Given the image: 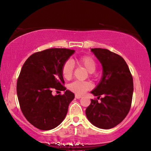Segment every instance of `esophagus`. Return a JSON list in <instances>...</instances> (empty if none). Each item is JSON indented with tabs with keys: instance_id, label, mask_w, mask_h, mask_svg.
Masks as SVG:
<instances>
[{
	"instance_id": "obj_1",
	"label": "esophagus",
	"mask_w": 151,
	"mask_h": 151,
	"mask_svg": "<svg viewBox=\"0 0 151 151\" xmlns=\"http://www.w3.org/2000/svg\"><path fill=\"white\" fill-rule=\"evenodd\" d=\"M75 98L77 99H80L81 98H82V96L81 95H78V94H76L75 95Z\"/></svg>"
}]
</instances>
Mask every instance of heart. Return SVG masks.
Masks as SVG:
<instances>
[{
    "label": "heart",
    "instance_id": "1",
    "mask_svg": "<svg viewBox=\"0 0 151 151\" xmlns=\"http://www.w3.org/2000/svg\"><path fill=\"white\" fill-rule=\"evenodd\" d=\"M74 62L78 64L79 66L84 67L89 73H93L97 67V63H96L95 60L91 56H83L74 60ZM62 73L63 76L65 79L69 80L71 78L73 73V64L71 61H67L63 64L62 69ZM69 88L70 90L76 93L82 94L91 88V84L88 82L75 81L70 84Z\"/></svg>",
    "mask_w": 151,
    "mask_h": 151
}]
</instances>
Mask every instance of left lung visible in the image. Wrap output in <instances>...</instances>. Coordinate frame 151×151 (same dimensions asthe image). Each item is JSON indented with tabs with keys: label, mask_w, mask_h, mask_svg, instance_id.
Returning <instances> with one entry per match:
<instances>
[{
	"label": "left lung",
	"mask_w": 151,
	"mask_h": 151,
	"mask_svg": "<svg viewBox=\"0 0 151 151\" xmlns=\"http://www.w3.org/2000/svg\"><path fill=\"white\" fill-rule=\"evenodd\" d=\"M91 51L100 62L102 75L91 91L101 102L91 99L86 114L89 122L101 129H110L126 117L132 103L133 78L124 60L108 49L95 48Z\"/></svg>",
	"instance_id": "1"
}]
</instances>
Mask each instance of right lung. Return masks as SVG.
I'll use <instances>...</instances> for the list:
<instances>
[{
	"label": "right lung",
	"instance_id": "1",
	"mask_svg": "<svg viewBox=\"0 0 151 151\" xmlns=\"http://www.w3.org/2000/svg\"><path fill=\"white\" fill-rule=\"evenodd\" d=\"M75 50L49 49L31 55L22 65L17 84L21 110L30 123L42 130L57 127L65 119L75 94L62 86V69ZM52 88L64 91L52 94Z\"/></svg>",
	"mask_w": 151,
	"mask_h": 151
}]
</instances>
